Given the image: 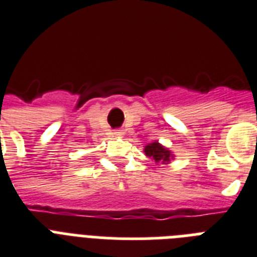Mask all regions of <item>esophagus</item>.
Here are the masks:
<instances>
[{
	"instance_id": "34e87169",
	"label": "esophagus",
	"mask_w": 257,
	"mask_h": 257,
	"mask_svg": "<svg viewBox=\"0 0 257 257\" xmlns=\"http://www.w3.org/2000/svg\"><path fill=\"white\" fill-rule=\"evenodd\" d=\"M114 135H116V136H124V131H116V132H114Z\"/></svg>"
}]
</instances>
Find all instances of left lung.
Instances as JSON below:
<instances>
[{
  "mask_svg": "<svg viewBox=\"0 0 257 257\" xmlns=\"http://www.w3.org/2000/svg\"><path fill=\"white\" fill-rule=\"evenodd\" d=\"M144 152H145L147 157H149L150 160H153L157 165H168L172 160H174V154H173L172 150L164 147L158 141H153V143H149L148 145H145Z\"/></svg>",
  "mask_w": 257,
  "mask_h": 257,
  "instance_id": "1",
  "label": "left lung"
}]
</instances>
